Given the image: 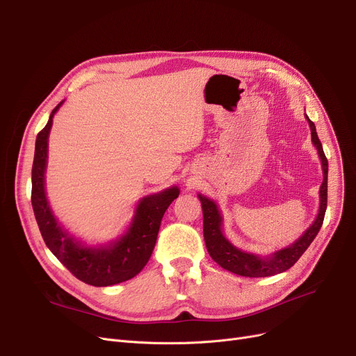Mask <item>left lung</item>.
Returning <instances> with one entry per match:
<instances>
[{
    "label": "left lung",
    "instance_id": "1",
    "mask_svg": "<svg viewBox=\"0 0 356 356\" xmlns=\"http://www.w3.org/2000/svg\"><path fill=\"white\" fill-rule=\"evenodd\" d=\"M312 130V142L316 146L318 156L323 166V184L320 187V207L318 214L314 220V223L304 232V234L298 241H296L291 246L284 248L268 258H261L252 253L243 252L233 246L222 232V214H220L216 202L204 195L198 194V198L202 206V232H204V241L210 257L214 262L220 266L230 270L233 274H238L242 277H270L280 273H284L289 268H291L302 255L310 243L314 241L321 225H323V218L327 206V159L318 140L317 131L314 123L306 115Z\"/></svg>",
    "mask_w": 356,
    "mask_h": 356
}]
</instances>
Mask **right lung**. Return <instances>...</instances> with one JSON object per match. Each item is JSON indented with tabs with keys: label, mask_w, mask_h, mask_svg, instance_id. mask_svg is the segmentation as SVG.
Instances as JSON below:
<instances>
[{
	"label": "right lung",
	"mask_w": 356,
	"mask_h": 356,
	"mask_svg": "<svg viewBox=\"0 0 356 356\" xmlns=\"http://www.w3.org/2000/svg\"><path fill=\"white\" fill-rule=\"evenodd\" d=\"M62 103L54 108L47 124L38 134L31 168V206L42 238L50 252L82 282L108 286L127 281L136 277L147 264L156 243L162 217L179 195V190L171 187L140 200L127 233L120 239L104 246H82L59 225L44 193L47 139L52 118Z\"/></svg>",
	"instance_id": "obj_1"
}]
</instances>
